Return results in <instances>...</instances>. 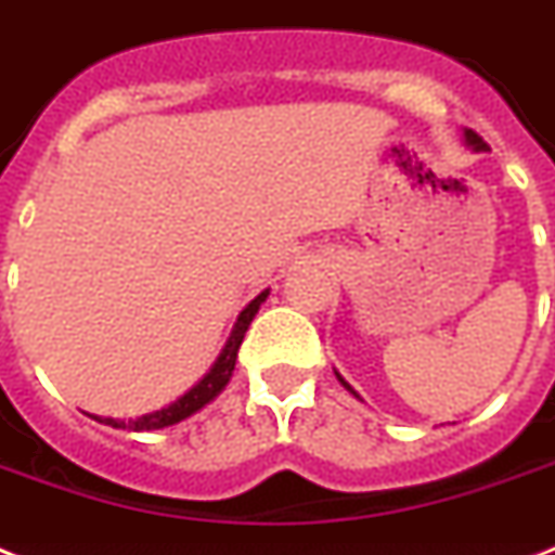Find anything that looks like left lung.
I'll return each mask as SVG.
<instances>
[{"instance_id": "1", "label": "left lung", "mask_w": 555, "mask_h": 555, "mask_svg": "<svg viewBox=\"0 0 555 555\" xmlns=\"http://www.w3.org/2000/svg\"><path fill=\"white\" fill-rule=\"evenodd\" d=\"M464 138H466V143H469V146H473V150H475V152H481V150H487V143H483V141H481V138H478V134H475V132H473V129H466V132H464ZM337 377H339V374H337ZM339 383H343V386H346V388H348V391H351V395H354V397H357V391H354V388H351V386H348L346 379L339 377Z\"/></svg>"}]
</instances>
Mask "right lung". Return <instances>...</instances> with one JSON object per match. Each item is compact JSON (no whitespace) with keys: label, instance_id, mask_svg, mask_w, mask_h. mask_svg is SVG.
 Returning <instances> with one entry per match:
<instances>
[{"label":"right lung","instance_id":"right-lung-1","mask_svg":"<svg viewBox=\"0 0 555 555\" xmlns=\"http://www.w3.org/2000/svg\"><path fill=\"white\" fill-rule=\"evenodd\" d=\"M264 299H268V291H261V294L256 296V299H253L242 313H238V320H235L233 325V334H230V339H227L224 351L218 354L216 365H212V369L204 374V379H198L186 395L178 397L176 403H169L167 409H158V412L141 414V417H134V421H115V417H94V421L106 423V426H112V429L152 431V429H167V426H172V423H181L184 417H190V414H195L198 409H204L209 400H216V397L221 395V388H224L227 383H230V377H233L238 346H242L244 334H247V328H250L253 317H256V311H259V305L264 302Z\"/></svg>","mask_w":555,"mask_h":555}]
</instances>
